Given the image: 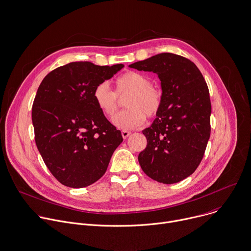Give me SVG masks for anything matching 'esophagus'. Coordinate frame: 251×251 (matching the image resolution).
I'll list each match as a JSON object with an SVG mask.
<instances>
[{
  "label": "esophagus",
  "mask_w": 251,
  "mask_h": 251,
  "mask_svg": "<svg viewBox=\"0 0 251 251\" xmlns=\"http://www.w3.org/2000/svg\"><path fill=\"white\" fill-rule=\"evenodd\" d=\"M130 135H131V132H129V131H122V137L124 139H127Z\"/></svg>",
  "instance_id": "esophagus-1"
}]
</instances>
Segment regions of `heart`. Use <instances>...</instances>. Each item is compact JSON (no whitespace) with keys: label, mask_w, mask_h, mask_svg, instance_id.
<instances>
[{"label":"heart","mask_w":251,"mask_h":251,"mask_svg":"<svg viewBox=\"0 0 251 251\" xmlns=\"http://www.w3.org/2000/svg\"><path fill=\"white\" fill-rule=\"evenodd\" d=\"M125 96L127 109L119 116L114 124L124 131L133 130L146 121V117L155 118L163 106L162 91L151 85V78L136 71H128L114 79V92L107 83L100 82L95 88L93 98L100 112L113 120L120 108L119 98Z\"/></svg>","instance_id":"heart-1"}]
</instances>
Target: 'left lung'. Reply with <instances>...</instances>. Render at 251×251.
<instances>
[{
    "label": "left lung",
    "instance_id": "8db88e82",
    "mask_svg": "<svg viewBox=\"0 0 251 251\" xmlns=\"http://www.w3.org/2000/svg\"><path fill=\"white\" fill-rule=\"evenodd\" d=\"M157 74L163 106L143 134L146 149L138 159L151 179L173 184L191 176L200 164L211 134V100L206 80L189 59L160 53L129 65Z\"/></svg>",
    "mask_w": 251,
    "mask_h": 251
}]
</instances>
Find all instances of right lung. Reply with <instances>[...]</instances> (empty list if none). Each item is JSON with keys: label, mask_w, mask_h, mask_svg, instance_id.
Wrapping results in <instances>:
<instances>
[{"label": "right lung", "mask_w": 251, "mask_h": 251, "mask_svg": "<svg viewBox=\"0 0 251 251\" xmlns=\"http://www.w3.org/2000/svg\"><path fill=\"white\" fill-rule=\"evenodd\" d=\"M123 67L72 62L40 83L31 112L34 139L48 170L65 186L82 188L98 181L123 141L93 98L99 83Z\"/></svg>", "instance_id": "right-lung-1"}]
</instances>
